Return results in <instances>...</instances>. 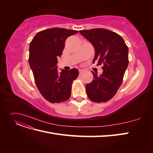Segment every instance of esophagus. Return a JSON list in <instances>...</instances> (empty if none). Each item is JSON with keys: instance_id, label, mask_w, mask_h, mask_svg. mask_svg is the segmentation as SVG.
Here are the masks:
<instances>
[{"instance_id": "34e87169", "label": "esophagus", "mask_w": 153, "mask_h": 153, "mask_svg": "<svg viewBox=\"0 0 153 153\" xmlns=\"http://www.w3.org/2000/svg\"><path fill=\"white\" fill-rule=\"evenodd\" d=\"M84 69H79V73H80V75H81V74L84 72Z\"/></svg>"}]
</instances>
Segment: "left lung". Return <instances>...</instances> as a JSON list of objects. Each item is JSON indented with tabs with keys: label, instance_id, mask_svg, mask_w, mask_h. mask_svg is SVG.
<instances>
[{
	"label": "left lung",
	"instance_id": "obj_1",
	"mask_svg": "<svg viewBox=\"0 0 153 153\" xmlns=\"http://www.w3.org/2000/svg\"><path fill=\"white\" fill-rule=\"evenodd\" d=\"M95 49L92 63L102 64L103 73L91 71L93 80L86 85V92L94 102H106L112 98L121 86L128 66V47L122 37L105 29L80 30Z\"/></svg>",
	"mask_w": 153,
	"mask_h": 153
}]
</instances>
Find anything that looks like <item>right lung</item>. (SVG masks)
Masks as SVG:
<instances>
[{
	"label": "right lung",
	"instance_id": "obj_1",
	"mask_svg": "<svg viewBox=\"0 0 153 153\" xmlns=\"http://www.w3.org/2000/svg\"><path fill=\"white\" fill-rule=\"evenodd\" d=\"M78 32L64 28L45 29L38 32L30 43L29 62L36 84L50 103H61L70 98L73 81L79 75L76 68L59 72L57 66L66 39Z\"/></svg>",
	"mask_w": 153,
	"mask_h": 153
}]
</instances>
